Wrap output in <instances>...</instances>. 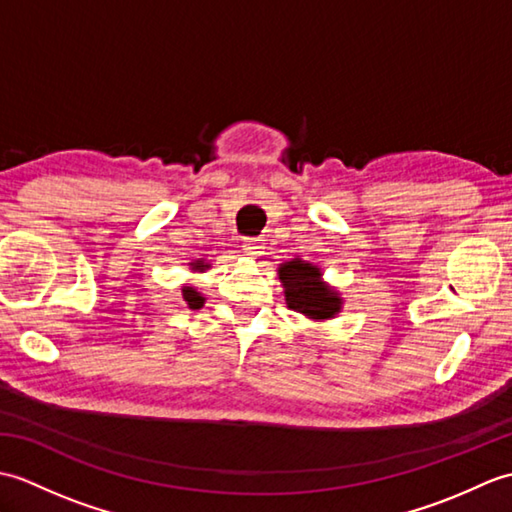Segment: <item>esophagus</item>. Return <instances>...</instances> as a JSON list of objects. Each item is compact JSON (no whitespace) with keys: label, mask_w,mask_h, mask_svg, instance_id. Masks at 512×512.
<instances>
[{"label":"esophagus","mask_w":512,"mask_h":512,"mask_svg":"<svg viewBox=\"0 0 512 512\" xmlns=\"http://www.w3.org/2000/svg\"><path fill=\"white\" fill-rule=\"evenodd\" d=\"M242 248H244L246 255H253L255 257V255H262L264 253V242L259 237H246Z\"/></svg>","instance_id":"esophagus-1"}]
</instances>
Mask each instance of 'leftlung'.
I'll list each match as a JSON object with an SVG mask.
<instances>
[{
  "label": "left lung",
  "mask_w": 512,
  "mask_h": 512,
  "mask_svg": "<svg viewBox=\"0 0 512 512\" xmlns=\"http://www.w3.org/2000/svg\"><path fill=\"white\" fill-rule=\"evenodd\" d=\"M279 279L286 288L288 308L306 314L308 319H330L341 310V299L323 284L319 268L295 259L279 268Z\"/></svg>",
  "instance_id": "left-lung-1"
}]
</instances>
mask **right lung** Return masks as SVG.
I'll return each mask as SVG.
<instances>
[{
  "label": "right lung",
  "mask_w": 512,
  "mask_h": 512,
  "mask_svg": "<svg viewBox=\"0 0 512 512\" xmlns=\"http://www.w3.org/2000/svg\"><path fill=\"white\" fill-rule=\"evenodd\" d=\"M193 268H198V270H202V268H206V264H202V262H195V264H191ZM182 295H184V301L189 303V308H193V310H198V308H202V303H204V299L200 297V292H195L193 288H184L182 290Z\"/></svg>",
  "instance_id": "right-lung-1"
}]
</instances>
